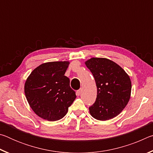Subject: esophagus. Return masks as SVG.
Returning a JSON list of instances; mask_svg holds the SVG:
<instances>
[{
    "instance_id": "34e87169",
    "label": "esophagus",
    "mask_w": 153,
    "mask_h": 153,
    "mask_svg": "<svg viewBox=\"0 0 153 153\" xmlns=\"http://www.w3.org/2000/svg\"><path fill=\"white\" fill-rule=\"evenodd\" d=\"M81 92H82V89H79V90H77V91L76 92V94H77V96H79L80 94H81Z\"/></svg>"
}]
</instances>
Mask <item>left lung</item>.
I'll return each mask as SVG.
<instances>
[{
	"instance_id": "1",
	"label": "left lung",
	"mask_w": 153,
	"mask_h": 153,
	"mask_svg": "<svg viewBox=\"0 0 153 153\" xmlns=\"http://www.w3.org/2000/svg\"><path fill=\"white\" fill-rule=\"evenodd\" d=\"M85 64L92 72L97 87V99L89 107L90 115L100 121L114 118L130 98V78L119 65L108 59L93 57Z\"/></svg>"
}]
</instances>
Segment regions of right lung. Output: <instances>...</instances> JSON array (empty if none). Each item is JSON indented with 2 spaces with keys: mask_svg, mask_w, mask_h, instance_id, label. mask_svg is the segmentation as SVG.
<instances>
[{
  "mask_svg": "<svg viewBox=\"0 0 153 153\" xmlns=\"http://www.w3.org/2000/svg\"><path fill=\"white\" fill-rule=\"evenodd\" d=\"M69 61L48 62L36 67L26 79L25 97L36 115L55 121L66 115L76 95L64 76Z\"/></svg>",
  "mask_w": 153,
  "mask_h": 153,
  "instance_id": "right-lung-1",
  "label": "right lung"
}]
</instances>
